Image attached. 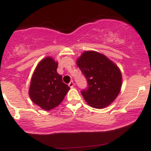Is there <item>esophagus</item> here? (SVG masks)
Masks as SVG:
<instances>
[{
	"label": "esophagus",
	"instance_id": "esophagus-1",
	"mask_svg": "<svg viewBox=\"0 0 151 151\" xmlns=\"http://www.w3.org/2000/svg\"><path fill=\"white\" fill-rule=\"evenodd\" d=\"M74 86V82H73V81H70V84H69V86H70V88H72V87H73V86Z\"/></svg>",
	"mask_w": 151,
	"mask_h": 151
}]
</instances>
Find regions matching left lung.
<instances>
[{
  "instance_id": "1",
  "label": "left lung",
  "mask_w": 151,
  "mask_h": 151,
  "mask_svg": "<svg viewBox=\"0 0 151 151\" xmlns=\"http://www.w3.org/2000/svg\"><path fill=\"white\" fill-rule=\"evenodd\" d=\"M88 83L81 91L86 103L95 109H103L114 102L122 86V74L119 67L104 55L85 51L77 60Z\"/></svg>"
}]
</instances>
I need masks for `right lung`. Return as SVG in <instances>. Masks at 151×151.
<instances>
[{"label": "right lung", "mask_w": 151, "mask_h": 151, "mask_svg": "<svg viewBox=\"0 0 151 151\" xmlns=\"http://www.w3.org/2000/svg\"><path fill=\"white\" fill-rule=\"evenodd\" d=\"M58 65L52 58L47 57L38 63L31 78L29 96L34 104L45 111L60 104L70 89L57 72Z\"/></svg>", "instance_id": "right-lung-1"}]
</instances>
